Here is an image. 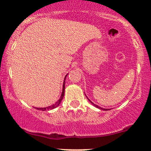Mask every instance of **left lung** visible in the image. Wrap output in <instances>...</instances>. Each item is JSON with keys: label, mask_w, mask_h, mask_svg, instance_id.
Returning <instances> with one entry per match:
<instances>
[{"label": "left lung", "mask_w": 151, "mask_h": 151, "mask_svg": "<svg viewBox=\"0 0 151 151\" xmlns=\"http://www.w3.org/2000/svg\"><path fill=\"white\" fill-rule=\"evenodd\" d=\"M86 97H87V96H86ZM87 98H88V97H87ZM88 101H90V102H91V104H93V105H94V106H95V107H97V108H99V109H100V110H106V109H103V108H101V107H100V106H97V105H96V104H94V103H93V102H91V101H90V100H89V99H88Z\"/></svg>", "instance_id": "left-lung-1"}]
</instances>
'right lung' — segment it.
<instances>
[{"mask_svg":"<svg viewBox=\"0 0 151 151\" xmlns=\"http://www.w3.org/2000/svg\"><path fill=\"white\" fill-rule=\"evenodd\" d=\"M67 75H66V76H65V79H66V77L67 76ZM65 79H64L63 85V91H62V94H61V96H60V99L58 100V101H57L55 104H54L51 105V106H47V107H41V108L36 107V109H37V110H42V111H47V110H53V109H54V108L57 107V106H59L60 104V102L62 101L63 98V97H64V92H65Z\"/></svg>","mask_w":151,"mask_h":151,"instance_id":"obj_1","label":"right lung"}]
</instances>
